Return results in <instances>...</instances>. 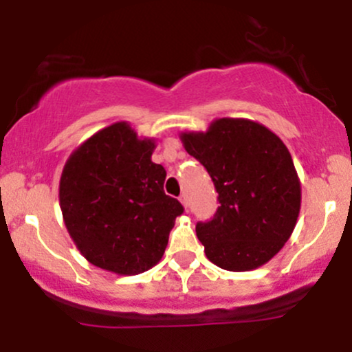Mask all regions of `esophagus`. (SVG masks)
I'll list each match as a JSON object with an SVG mask.
<instances>
[{
	"label": "esophagus",
	"mask_w": 352,
	"mask_h": 352,
	"mask_svg": "<svg viewBox=\"0 0 352 352\" xmlns=\"http://www.w3.org/2000/svg\"><path fill=\"white\" fill-rule=\"evenodd\" d=\"M179 200H180V204L184 205V207H187V205H188V199H187V195H185V193H182V195L179 197Z\"/></svg>",
	"instance_id": "esophagus-1"
}]
</instances>
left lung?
<instances>
[{
    "label": "left lung",
    "mask_w": 352,
    "mask_h": 352,
    "mask_svg": "<svg viewBox=\"0 0 352 352\" xmlns=\"http://www.w3.org/2000/svg\"><path fill=\"white\" fill-rule=\"evenodd\" d=\"M180 139L218 192L215 215L195 227L208 260L228 272L268 263L292 236L301 207L300 179L286 145L265 125L228 117Z\"/></svg>",
    "instance_id": "obj_1"
}]
</instances>
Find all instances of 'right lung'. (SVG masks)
<instances>
[{
    "mask_svg": "<svg viewBox=\"0 0 352 352\" xmlns=\"http://www.w3.org/2000/svg\"><path fill=\"white\" fill-rule=\"evenodd\" d=\"M155 142L116 122L80 144L63 168L59 205L67 232L89 263L117 274H139L164 256L175 218L165 195L167 172L152 162Z\"/></svg>",
    "mask_w": 352,
    "mask_h": 352,
    "instance_id": "right-lung-1",
    "label": "right lung"
}]
</instances>
